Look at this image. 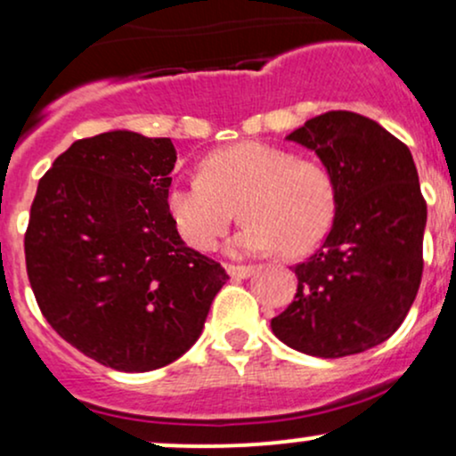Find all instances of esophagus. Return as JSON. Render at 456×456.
<instances>
[{"mask_svg":"<svg viewBox=\"0 0 456 456\" xmlns=\"http://www.w3.org/2000/svg\"><path fill=\"white\" fill-rule=\"evenodd\" d=\"M227 272L235 279H248L250 274H253L255 268L253 265H227Z\"/></svg>","mask_w":456,"mask_h":456,"instance_id":"34e87169","label":"esophagus"}]
</instances>
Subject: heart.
I'll return each instance as SVG.
<instances>
[{
  "label": "heart",
  "instance_id": "heart-1",
  "mask_svg": "<svg viewBox=\"0 0 456 456\" xmlns=\"http://www.w3.org/2000/svg\"><path fill=\"white\" fill-rule=\"evenodd\" d=\"M242 201L244 227L232 253L305 255L322 242L337 212V184L323 165L259 141L214 150L203 174L177 175L167 206L177 233L192 248L212 250Z\"/></svg>",
  "mask_w": 456,
  "mask_h": 456
}]
</instances>
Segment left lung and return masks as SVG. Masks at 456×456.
<instances>
[{"label":"left lung","instance_id":"1","mask_svg":"<svg viewBox=\"0 0 456 456\" xmlns=\"http://www.w3.org/2000/svg\"><path fill=\"white\" fill-rule=\"evenodd\" d=\"M287 139L330 171L337 214L322 248L294 265V302L272 332L317 358L366 352L396 332L420 287L427 201L411 151L352 111L317 115Z\"/></svg>","mask_w":456,"mask_h":456}]
</instances>
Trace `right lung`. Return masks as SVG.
Returning a JSON list of instances; mask_svg holds the SVG:
<instances>
[{
  "label": "right lung",
  "mask_w": 456,
  "mask_h": 456,
  "mask_svg": "<svg viewBox=\"0 0 456 456\" xmlns=\"http://www.w3.org/2000/svg\"><path fill=\"white\" fill-rule=\"evenodd\" d=\"M171 139L111 130L78 139L40 177L25 264L40 311L78 352L143 373L192 347L221 264L184 244L167 186Z\"/></svg>",
  "instance_id": "1"
}]
</instances>
